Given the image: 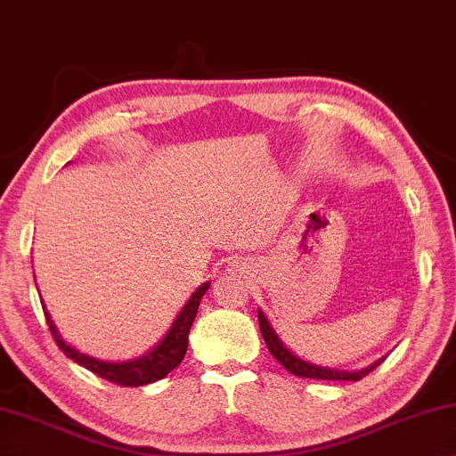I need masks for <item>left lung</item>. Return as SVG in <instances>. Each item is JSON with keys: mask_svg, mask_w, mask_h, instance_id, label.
Instances as JSON below:
<instances>
[{"mask_svg": "<svg viewBox=\"0 0 456 456\" xmlns=\"http://www.w3.org/2000/svg\"><path fill=\"white\" fill-rule=\"evenodd\" d=\"M258 324H260V332L262 338H265L268 351H271L273 357L283 365L287 371H291L293 376L299 378H314V380H349V382H357L362 380L363 376H368L376 365H380L384 362V357L378 359L368 368L363 370H354V371H345V370H335V368H322V365H314L310 362H304L297 355H293L289 349L281 343V338L277 337V332L273 330L271 322H268L262 310H258Z\"/></svg>", "mask_w": 456, "mask_h": 456, "instance_id": "1", "label": "left lung"}]
</instances>
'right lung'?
<instances>
[{"instance_id": "right-lung-1", "label": "right lung", "mask_w": 456, "mask_h": 456, "mask_svg": "<svg viewBox=\"0 0 456 456\" xmlns=\"http://www.w3.org/2000/svg\"><path fill=\"white\" fill-rule=\"evenodd\" d=\"M210 283H204L202 287L191 293V297L188 299V304L183 305V310L177 314L175 322L171 324L169 332H167L165 338L157 347H152L149 354L132 359V362H121V363H113V362H101V359L88 357L80 351H76L74 347L63 343V338L60 337V332L53 326V320L49 318V312L45 310V318H47L49 330L53 335L57 347H60L63 354H66L72 362H76L82 368L91 370L93 374H97L102 380L118 384V387H142V384H151L157 382L169 374L171 370H175L182 359L188 351V335L191 329V322H194L196 314H198V305H200L202 295L207 293Z\"/></svg>"}]
</instances>
